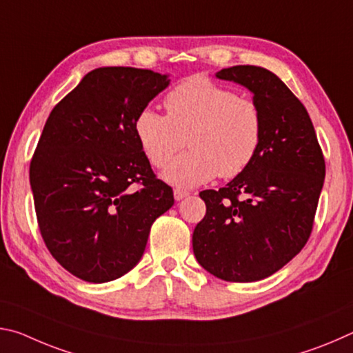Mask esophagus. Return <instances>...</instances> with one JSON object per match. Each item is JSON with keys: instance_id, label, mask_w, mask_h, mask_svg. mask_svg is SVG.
Here are the masks:
<instances>
[{"instance_id": "1", "label": "esophagus", "mask_w": 353, "mask_h": 353, "mask_svg": "<svg viewBox=\"0 0 353 353\" xmlns=\"http://www.w3.org/2000/svg\"><path fill=\"white\" fill-rule=\"evenodd\" d=\"M187 196H190L188 191H185V190H179V188H176V190H174V199H176V201H182V199L187 198Z\"/></svg>"}]
</instances>
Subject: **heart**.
<instances>
[{
	"instance_id": "obj_1",
	"label": "heart",
	"mask_w": 353,
	"mask_h": 353,
	"mask_svg": "<svg viewBox=\"0 0 353 353\" xmlns=\"http://www.w3.org/2000/svg\"><path fill=\"white\" fill-rule=\"evenodd\" d=\"M166 115L139 112L134 134L143 154L157 168L168 165L188 140L191 151L163 171V181L194 188L218 174L235 177L249 168L260 151L263 117L259 104L205 76H193L165 97Z\"/></svg>"
}]
</instances>
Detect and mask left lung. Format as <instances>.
Instances as JSON below:
<instances>
[{
  "mask_svg": "<svg viewBox=\"0 0 353 353\" xmlns=\"http://www.w3.org/2000/svg\"><path fill=\"white\" fill-rule=\"evenodd\" d=\"M214 76L252 93L263 140L246 171L218 191L199 193L207 213L193 232V252L214 277L256 282L305 246L324 185V155L307 109L272 71L236 65Z\"/></svg>",
  "mask_w": 353,
  "mask_h": 353,
  "instance_id": "1",
  "label": "left lung"
}]
</instances>
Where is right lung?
Instances as JSON below:
<instances>
[{
	"label": "right lung",
	"mask_w": 353,
	"mask_h": 353,
	"mask_svg": "<svg viewBox=\"0 0 353 353\" xmlns=\"http://www.w3.org/2000/svg\"><path fill=\"white\" fill-rule=\"evenodd\" d=\"M168 76L97 68L46 119L29 168L35 213L51 255L85 282L132 270L152 223L174 204L134 134L135 117L170 85Z\"/></svg>",
	"instance_id": "add662e5"
}]
</instances>
